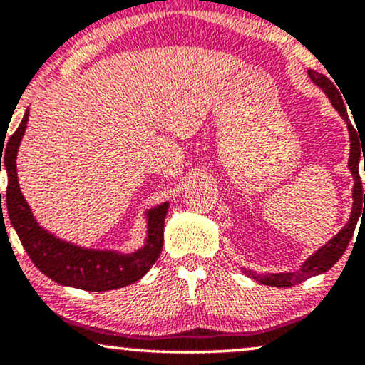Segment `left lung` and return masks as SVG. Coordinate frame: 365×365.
<instances>
[{
	"label": "left lung",
	"mask_w": 365,
	"mask_h": 365,
	"mask_svg": "<svg viewBox=\"0 0 365 365\" xmlns=\"http://www.w3.org/2000/svg\"><path fill=\"white\" fill-rule=\"evenodd\" d=\"M309 77L311 81L316 83L317 87H321L324 91V94L328 96L331 104L334 106V110L340 113V116L346 121V127H349V135H350V156H349V168L351 171V177H354V188H351V197H354V206H351V215L349 223H346L340 232L336 233L329 242H326L321 249H317L311 257L305 261L300 269L293 271V273H267V274H257L250 269H242L244 273L249 276V278L255 279V282L262 284H269V287H278V288H287L293 287V284H299L305 282L311 276L326 273V271L331 269L334 264L338 262V259L345 254L346 247L350 244V238L354 237L355 226H357L359 216L365 212V194L362 192V180H360L359 175V161L360 154L364 156V145L362 140H360L357 130H355L354 125L350 123L349 111H346L345 101L341 99V94L338 92L334 83L329 81L328 77H324L322 73L314 72V70H309ZM365 166V165H364ZM364 202V207H361V202Z\"/></svg>",
	"instance_id": "8db88e82"
}]
</instances>
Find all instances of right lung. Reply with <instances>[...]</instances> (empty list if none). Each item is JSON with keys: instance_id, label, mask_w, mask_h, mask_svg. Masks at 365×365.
<instances>
[{"instance_id": "1", "label": "right lung", "mask_w": 365, "mask_h": 365, "mask_svg": "<svg viewBox=\"0 0 365 365\" xmlns=\"http://www.w3.org/2000/svg\"><path fill=\"white\" fill-rule=\"evenodd\" d=\"M27 121L29 110L25 111L19 128L6 142V148L1 142L0 154V158H3V161L0 159V171L3 166L8 175V217L22 242L25 252L36 264L37 269L43 271L53 282L65 287L81 288L86 292H108L139 282L161 254L163 230H165V217L170 204L163 202L145 212L148 237L144 247L137 249L135 252L121 254L116 250L86 249L54 237L37 223L27 200L20 192L19 177H16V153L27 128ZM3 148L6 150L3 151Z\"/></svg>"}]
</instances>
